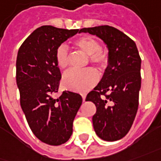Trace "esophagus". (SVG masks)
<instances>
[{
    "label": "esophagus",
    "mask_w": 161,
    "mask_h": 161,
    "mask_svg": "<svg viewBox=\"0 0 161 161\" xmlns=\"http://www.w3.org/2000/svg\"><path fill=\"white\" fill-rule=\"evenodd\" d=\"M85 97H86V95L85 94H82V98H83V100L85 101Z\"/></svg>",
    "instance_id": "1"
}]
</instances>
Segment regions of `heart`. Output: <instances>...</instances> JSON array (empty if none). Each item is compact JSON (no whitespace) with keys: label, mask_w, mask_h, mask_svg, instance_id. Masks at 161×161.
<instances>
[{"label":"heart","mask_w":161,"mask_h":161,"mask_svg":"<svg viewBox=\"0 0 161 161\" xmlns=\"http://www.w3.org/2000/svg\"><path fill=\"white\" fill-rule=\"evenodd\" d=\"M73 46L87 54L90 63L99 69H106L109 62L108 51L100 47L99 41L92 37L85 36L74 40ZM55 60L61 69H66L69 65V52L66 46L62 45L56 50ZM99 80V76L93 69H85L82 71H70L63 77V85L69 90L85 92L92 89Z\"/></svg>","instance_id":"heart-1"}]
</instances>
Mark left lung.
<instances>
[{
  "mask_svg": "<svg viewBox=\"0 0 161 161\" xmlns=\"http://www.w3.org/2000/svg\"><path fill=\"white\" fill-rule=\"evenodd\" d=\"M79 32L96 35L107 44L109 62L102 79L86 96L96 106L92 123L96 134L116 141L130 130L138 108L141 58L136 43L109 25L83 28Z\"/></svg>",
  "mask_w": 161,
  "mask_h": 161,
  "instance_id": "8db88e82",
  "label": "left lung"
}]
</instances>
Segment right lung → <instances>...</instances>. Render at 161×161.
Here are the masks:
<instances>
[{"mask_svg": "<svg viewBox=\"0 0 161 161\" xmlns=\"http://www.w3.org/2000/svg\"><path fill=\"white\" fill-rule=\"evenodd\" d=\"M78 29L39 27L21 45L16 58V84L21 108L32 133L41 142L60 145L69 139L73 121L82 104L78 93L65 91L58 99L62 78L55 53Z\"/></svg>", "mask_w": 161, "mask_h": 161, "instance_id": "right-lung-1", "label": "right lung"}]
</instances>
